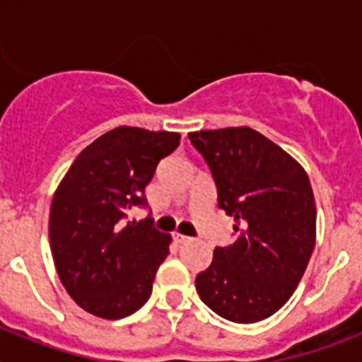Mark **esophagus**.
<instances>
[{
    "label": "esophagus",
    "mask_w": 362,
    "mask_h": 362,
    "mask_svg": "<svg viewBox=\"0 0 362 362\" xmlns=\"http://www.w3.org/2000/svg\"><path fill=\"white\" fill-rule=\"evenodd\" d=\"M174 241L179 243V245H185V243L190 241V238H188V235H183V233H174Z\"/></svg>",
    "instance_id": "obj_1"
}]
</instances>
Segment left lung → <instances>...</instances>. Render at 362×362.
Here are the masks:
<instances>
[{"mask_svg":"<svg viewBox=\"0 0 362 362\" xmlns=\"http://www.w3.org/2000/svg\"><path fill=\"white\" fill-rule=\"evenodd\" d=\"M210 166L235 241L216 246L196 277L201 300L233 322L270 317L296 292L315 246V201L305 168L250 127L190 132Z\"/></svg>","mask_w":362,"mask_h":362,"instance_id":"1","label":"left lung"}]
</instances>
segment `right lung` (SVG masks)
Here are the masks:
<instances>
[{
    "instance_id": "1",
    "label": "right lung",
    "mask_w": 362,
    "mask_h": 362,
    "mask_svg": "<svg viewBox=\"0 0 362 362\" xmlns=\"http://www.w3.org/2000/svg\"><path fill=\"white\" fill-rule=\"evenodd\" d=\"M177 132L117 127L79 153L54 194L49 238L63 286L85 312L121 319L148 300L172 238L152 221H127L145 206L156 166Z\"/></svg>"
}]
</instances>
